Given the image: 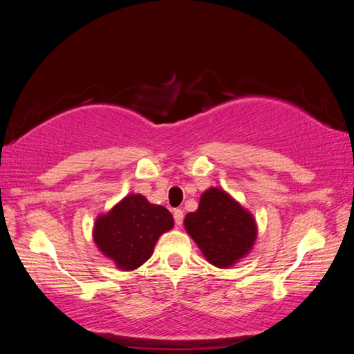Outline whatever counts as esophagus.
<instances>
[{
    "label": "esophagus",
    "instance_id": "1",
    "mask_svg": "<svg viewBox=\"0 0 354 354\" xmlns=\"http://www.w3.org/2000/svg\"><path fill=\"white\" fill-rule=\"evenodd\" d=\"M173 216H174V221H176L177 226H181V224H183V218H185L183 211H181V209H174Z\"/></svg>",
    "mask_w": 354,
    "mask_h": 354
}]
</instances>
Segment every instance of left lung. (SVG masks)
Instances as JSON below:
<instances>
[{"label":"left lung","mask_w":354,"mask_h":354,"mask_svg":"<svg viewBox=\"0 0 354 354\" xmlns=\"http://www.w3.org/2000/svg\"><path fill=\"white\" fill-rule=\"evenodd\" d=\"M185 227L207 260L221 269L248 254L257 236L251 214L216 187L203 192L198 209L186 216Z\"/></svg>","instance_id":"1"}]
</instances>
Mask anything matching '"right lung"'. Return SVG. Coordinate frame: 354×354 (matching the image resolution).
Returning <instances> with one entry per match:
<instances>
[{
  "label": "right lung",
  "instance_id": "right-lung-1",
  "mask_svg": "<svg viewBox=\"0 0 354 354\" xmlns=\"http://www.w3.org/2000/svg\"><path fill=\"white\" fill-rule=\"evenodd\" d=\"M174 226L171 212L142 195L122 199L94 224L97 248L122 270H134L151 259L160 234Z\"/></svg>",
  "mask_w": 354,
  "mask_h": 354
}]
</instances>
